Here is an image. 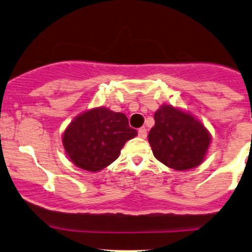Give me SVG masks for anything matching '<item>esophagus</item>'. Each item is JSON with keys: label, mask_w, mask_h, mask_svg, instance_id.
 <instances>
[{"label": "esophagus", "mask_w": 252, "mask_h": 252, "mask_svg": "<svg viewBox=\"0 0 252 252\" xmlns=\"http://www.w3.org/2000/svg\"><path fill=\"white\" fill-rule=\"evenodd\" d=\"M137 134H138V136H140V137L146 138L147 137V129L146 128H140V129H138Z\"/></svg>", "instance_id": "obj_1"}]
</instances>
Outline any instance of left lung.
Masks as SVG:
<instances>
[{
  "label": "left lung",
  "instance_id": "8db88e82",
  "mask_svg": "<svg viewBox=\"0 0 252 252\" xmlns=\"http://www.w3.org/2000/svg\"><path fill=\"white\" fill-rule=\"evenodd\" d=\"M154 120L148 140L160 162L176 170L194 168L202 162L211 138L198 120L172 105L161 106Z\"/></svg>",
  "mask_w": 252,
  "mask_h": 252
}]
</instances>
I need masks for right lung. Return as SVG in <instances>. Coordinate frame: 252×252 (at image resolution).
I'll return each instance as SVG.
<instances>
[{
    "mask_svg": "<svg viewBox=\"0 0 252 252\" xmlns=\"http://www.w3.org/2000/svg\"><path fill=\"white\" fill-rule=\"evenodd\" d=\"M136 135L126 115L96 108L84 112L68 126L63 143L76 166L98 172L114 162L124 143Z\"/></svg>",
    "mask_w": 252,
    "mask_h": 252,
    "instance_id": "obj_1",
    "label": "right lung"
}]
</instances>
